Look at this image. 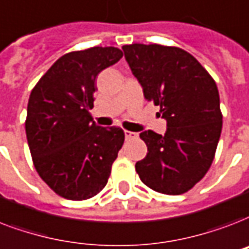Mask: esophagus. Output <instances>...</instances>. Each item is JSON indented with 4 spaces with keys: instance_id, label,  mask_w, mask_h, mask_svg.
Instances as JSON below:
<instances>
[{
    "instance_id": "obj_1",
    "label": "esophagus",
    "mask_w": 249,
    "mask_h": 249,
    "mask_svg": "<svg viewBox=\"0 0 249 249\" xmlns=\"http://www.w3.org/2000/svg\"><path fill=\"white\" fill-rule=\"evenodd\" d=\"M125 138L126 140H133V138H137V133L130 132V130H125Z\"/></svg>"
}]
</instances>
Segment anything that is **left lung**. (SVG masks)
<instances>
[{"instance_id":"obj_1","label":"left lung","mask_w":249,"mask_h":249,"mask_svg":"<svg viewBox=\"0 0 249 249\" xmlns=\"http://www.w3.org/2000/svg\"><path fill=\"white\" fill-rule=\"evenodd\" d=\"M145 99L160 107L164 136L140 134L147 154L136 163L140 179L153 191L183 195L205 176L213 163L222 132L219 92L196 58L178 47L130 44L123 47Z\"/></svg>"}]
</instances>
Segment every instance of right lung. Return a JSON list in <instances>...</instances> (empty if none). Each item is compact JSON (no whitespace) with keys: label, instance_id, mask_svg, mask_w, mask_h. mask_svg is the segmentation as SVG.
<instances>
[{"label":"right lung","instance_id":"right-lung-1","mask_svg":"<svg viewBox=\"0 0 249 249\" xmlns=\"http://www.w3.org/2000/svg\"><path fill=\"white\" fill-rule=\"evenodd\" d=\"M123 52L92 47L60 57L32 89L26 136L37 174L68 200L94 197L106 187L112 163L124 143V130L92 121L95 81Z\"/></svg>","mask_w":249,"mask_h":249}]
</instances>
